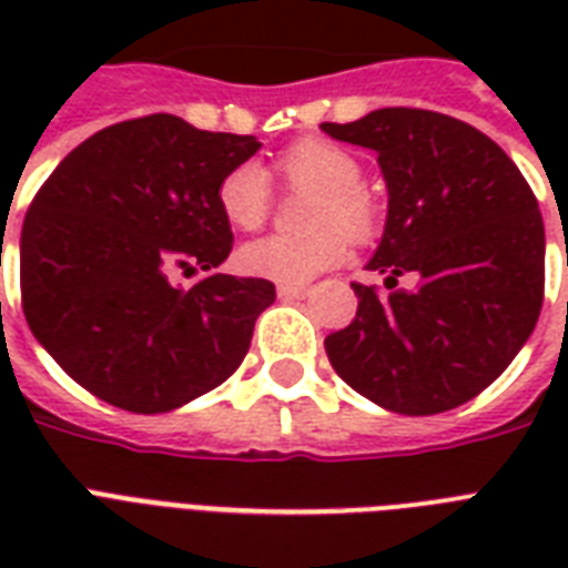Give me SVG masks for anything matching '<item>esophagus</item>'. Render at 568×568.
Masks as SVG:
<instances>
[{"label":"esophagus","instance_id":"34e87169","mask_svg":"<svg viewBox=\"0 0 568 568\" xmlns=\"http://www.w3.org/2000/svg\"><path fill=\"white\" fill-rule=\"evenodd\" d=\"M276 294H280L283 301H297V297H306V294H310V288H306V285H280V288H276Z\"/></svg>","mask_w":568,"mask_h":568}]
</instances>
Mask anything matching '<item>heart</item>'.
<instances>
[{
	"label": "heart",
	"instance_id": "b5f03b06",
	"mask_svg": "<svg viewBox=\"0 0 568 568\" xmlns=\"http://www.w3.org/2000/svg\"><path fill=\"white\" fill-rule=\"evenodd\" d=\"M280 171L292 189H312L297 235H265L239 250L244 274L274 283L301 285L338 265L347 253V235L368 239L377 226V205L363 189V168L354 155L329 141H301L280 155ZM217 209L235 230H258L271 212V182L262 164L232 168L217 185Z\"/></svg>",
	"mask_w": 568,
	"mask_h": 568
}]
</instances>
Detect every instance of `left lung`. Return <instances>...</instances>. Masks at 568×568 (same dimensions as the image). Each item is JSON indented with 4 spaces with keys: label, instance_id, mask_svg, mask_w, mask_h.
Here are the masks:
<instances>
[{
    "label": "left lung",
    "instance_id": "obj_1",
    "mask_svg": "<svg viewBox=\"0 0 568 568\" xmlns=\"http://www.w3.org/2000/svg\"><path fill=\"white\" fill-rule=\"evenodd\" d=\"M377 153L388 189L383 241L354 283L351 327L324 338L336 374L383 409L433 415L484 392L537 327L546 226L537 196L493 138L424 109H379L321 123ZM413 273V290H395Z\"/></svg>",
    "mask_w": 568,
    "mask_h": 568
}]
</instances>
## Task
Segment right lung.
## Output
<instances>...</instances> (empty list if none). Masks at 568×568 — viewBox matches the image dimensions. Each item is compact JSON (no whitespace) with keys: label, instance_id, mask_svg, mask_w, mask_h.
I'll return each mask as SVG.
<instances>
[{"label":"right lung","instance_id":"add662e5","mask_svg":"<svg viewBox=\"0 0 568 568\" xmlns=\"http://www.w3.org/2000/svg\"><path fill=\"white\" fill-rule=\"evenodd\" d=\"M258 146L150 114L91 135L40 185L22 221V312L91 395L171 413L247 356L276 292L258 276L214 274L232 250L217 185ZM194 273V286L175 285Z\"/></svg>","mask_w":568,"mask_h":568}]
</instances>
